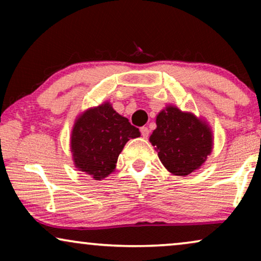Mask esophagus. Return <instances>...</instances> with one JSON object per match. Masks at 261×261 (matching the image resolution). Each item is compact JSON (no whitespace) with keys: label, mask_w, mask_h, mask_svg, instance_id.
<instances>
[{"label":"esophagus","mask_w":261,"mask_h":261,"mask_svg":"<svg viewBox=\"0 0 261 261\" xmlns=\"http://www.w3.org/2000/svg\"><path fill=\"white\" fill-rule=\"evenodd\" d=\"M140 132H141V135H142V137H144L145 139L147 138L148 135H149V129H148L147 127H141V128H140Z\"/></svg>","instance_id":"1"}]
</instances>
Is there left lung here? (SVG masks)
Here are the masks:
<instances>
[{"mask_svg":"<svg viewBox=\"0 0 261 261\" xmlns=\"http://www.w3.org/2000/svg\"><path fill=\"white\" fill-rule=\"evenodd\" d=\"M156 128L149 141L160 162L176 176L198 170L213 149V132L205 121L192 113L167 106L156 115Z\"/></svg>","mask_w":261,"mask_h":261,"instance_id":"8db88e82","label":"left lung"}]
</instances>
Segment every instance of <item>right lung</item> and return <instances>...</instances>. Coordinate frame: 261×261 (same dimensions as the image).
<instances>
[{"instance_id":"obj_1","label":"right lung","mask_w":261,"mask_h":261,"mask_svg":"<svg viewBox=\"0 0 261 261\" xmlns=\"http://www.w3.org/2000/svg\"><path fill=\"white\" fill-rule=\"evenodd\" d=\"M139 137V128L116 113L109 102L85 110L77 117L71 133L74 166L101 180L115 170L127 141Z\"/></svg>"}]
</instances>
